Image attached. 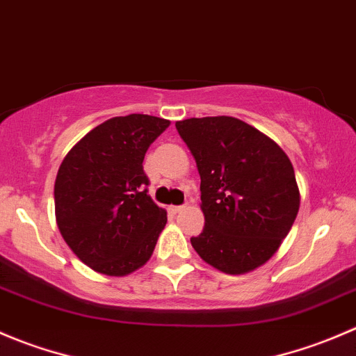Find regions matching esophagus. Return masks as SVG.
Instances as JSON below:
<instances>
[{
    "mask_svg": "<svg viewBox=\"0 0 356 356\" xmlns=\"http://www.w3.org/2000/svg\"><path fill=\"white\" fill-rule=\"evenodd\" d=\"M186 209H188V205H172L168 210H170L172 213H179V212H182V210H186Z\"/></svg>",
    "mask_w": 356,
    "mask_h": 356,
    "instance_id": "esophagus-1",
    "label": "esophagus"
}]
</instances>
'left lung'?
<instances>
[{"instance_id":"1","label":"left lung","mask_w":356,"mask_h":356,"mask_svg":"<svg viewBox=\"0 0 356 356\" xmlns=\"http://www.w3.org/2000/svg\"><path fill=\"white\" fill-rule=\"evenodd\" d=\"M198 167L205 227L191 245L217 270L241 275L278 250L299 212L294 167L277 143L231 116L175 123Z\"/></svg>"}]
</instances>
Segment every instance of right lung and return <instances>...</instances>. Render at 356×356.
<instances>
[{"instance_id": "obj_1", "label": "right lung", "mask_w": 356, "mask_h": 356, "mask_svg": "<svg viewBox=\"0 0 356 356\" xmlns=\"http://www.w3.org/2000/svg\"><path fill=\"white\" fill-rule=\"evenodd\" d=\"M170 125L149 115L116 116L67 153L55 179V217L62 238L97 273L123 277L151 257L167 212L147 195L143 161Z\"/></svg>"}]
</instances>
